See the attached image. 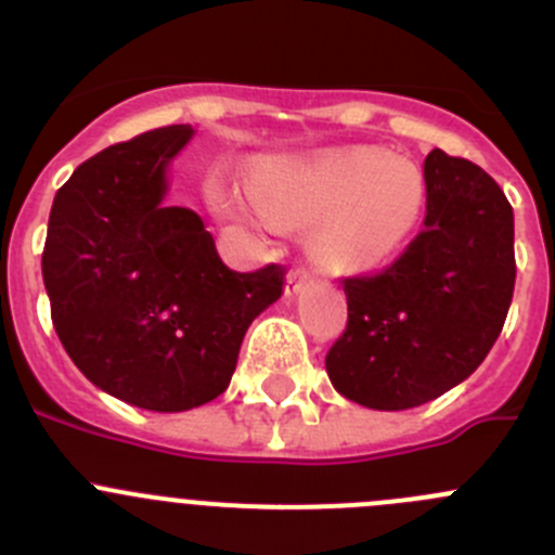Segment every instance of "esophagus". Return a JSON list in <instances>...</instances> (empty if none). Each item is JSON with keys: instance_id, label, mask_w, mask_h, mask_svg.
<instances>
[{"instance_id": "esophagus-1", "label": "esophagus", "mask_w": 555, "mask_h": 555, "mask_svg": "<svg viewBox=\"0 0 555 555\" xmlns=\"http://www.w3.org/2000/svg\"><path fill=\"white\" fill-rule=\"evenodd\" d=\"M306 282H309V271H306V268H293V271L287 273V295L298 293Z\"/></svg>"}]
</instances>
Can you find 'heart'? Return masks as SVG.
Here are the masks:
<instances>
[{
    "mask_svg": "<svg viewBox=\"0 0 555 555\" xmlns=\"http://www.w3.org/2000/svg\"><path fill=\"white\" fill-rule=\"evenodd\" d=\"M249 201L273 228H309L311 255L330 271H365L402 249L422 220L427 182L413 160L382 150H344L306 164H266L249 179ZM225 215L244 217L231 193Z\"/></svg>",
    "mask_w": 555,
    "mask_h": 555,
    "instance_id": "heart-1",
    "label": "heart"
}]
</instances>
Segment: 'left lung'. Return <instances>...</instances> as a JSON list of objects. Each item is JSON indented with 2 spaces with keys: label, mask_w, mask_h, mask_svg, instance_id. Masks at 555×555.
<instances>
[{
  "label": "left lung",
  "mask_w": 555,
  "mask_h": 555,
  "mask_svg": "<svg viewBox=\"0 0 555 555\" xmlns=\"http://www.w3.org/2000/svg\"><path fill=\"white\" fill-rule=\"evenodd\" d=\"M427 217L378 273L344 279L349 319L327 351L335 389L405 411L462 384L500 338L516 287L513 206L467 158L424 160Z\"/></svg>",
  "instance_id": "left-lung-1"
}]
</instances>
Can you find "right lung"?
I'll use <instances>...</instances> for the list:
<instances>
[{"label": "right lung", "mask_w": 555, "mask_h": 555, "mask_svg": "<svg viewBox=\"0 0 555 555\" xmlns=\"http://www.w3.org/2000/svg\"><path fill=\"white\" fill-rule=\"evenodd\" d=\"M193 137L155 128L80 164L55 193L42 249L53 327L82 376L147 411H190L231 384L246 327L284 268L242 273L201 217L166 206V166Z\"/></svg>", "instance_id": "1"}]
</instances>
